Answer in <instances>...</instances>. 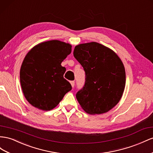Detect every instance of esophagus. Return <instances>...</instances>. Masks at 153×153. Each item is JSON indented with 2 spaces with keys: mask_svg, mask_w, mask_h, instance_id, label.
<instances>
[{
  "mask_svg": "<svg viewBox=\"0 0 153 153\" xmlns=\"http://www.w3.org/2000/svg\"><path fill=\"white\" fill-rule=\"evenodd\" d=\"M70 83L71 84L72 88H74V86H75V81H71L70 82Z\"/></svg>",
  "mask_w": 153,
  "mask_h": 153,
  "instance_id": "1",
  "label": "esophagus"
}]
</instances>
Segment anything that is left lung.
I'll return each instance as SVG.
<instances>
[{
	"instance_id": "left-lung-1",
	"label": "left lung",
	"mask_w": 153,
	"mask_h": 153,
	"mask_svg": "<svg viewBox=\"0 0 153 153\" xmlns=\"http://www.w3.org/2000/svg\"><path fill=\"white\" fill-rule=\"evenodd\" d=\"M73 55L85 73V84L76 94L87 113H107L120 100L126 85L122 60L111 49L92 42L75 46Z\"/></svg>"
}]
</instances>
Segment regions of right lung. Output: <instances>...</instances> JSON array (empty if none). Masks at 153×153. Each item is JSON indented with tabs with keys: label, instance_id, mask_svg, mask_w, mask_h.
<instances>
[{
	"label": "right lung",
	"instance_id": "1",
	"mask_svg": "<svg viewBox=\"0 0 153 153\" xmlns=\"http://www.w3.org/2000/svg\"><path fill=\"white\" fill-rule=\"evenodd\" d=\"M71 52V45L53 40L37 44L29 51L20 71L22 92L27 102L43 111L59 104L72 87L64 78L61 63Z\"/></svg>",
	"mask_w": 153,
	"mask_h": 153
}]
</instances>
